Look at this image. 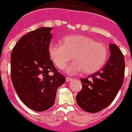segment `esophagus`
Listing matches in <instances>:
<instances>
[{
    "instance_id": "1",
    "label": "esophagus",
    "mask_w": 132,
    "mask_h": 132,
    "mask_svg": "<svg viewBox=\"0 0 132 132\" xmlns=\"http://www.w3.org/2000/svg\"><path fill=\"white\" fill-rule=\"evenodd\" d=\"M72 80V78H70V77H66V81L67 82H70Z\"/></svg>"
}]
</instances>
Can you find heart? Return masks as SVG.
<instances>
[{
  "mask_svg": "<svg viewBox=\"0 0 132 132\" xmlns=\"http://www.w3.org/2000/svg\"><path fill=\"white\" fill-rule=\"evenodd\" d=\"M48 54L56 67L63 70L72 56L75 61L67 67L66 72L74 74L84 70L92 74L101 69L108 58V49L104 44L83 35H71L62 39V44L51 42Z\"/></svg>",
  "mask_w": 132,
  "mask_h": 132,
  "instance_id": "b5f03b06",
  "label": "heart"
}]
</instances>
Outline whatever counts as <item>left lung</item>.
<instances>
[{
  "label": "left lung",
  "mask_w": 132,
  "mask_h": 132,
  "mask_svg": "<svg viewBox=\"0 0 132 132\" xmlns=\"http://www.w3.org/2000/svg\"><path fill=\"white\" fill-rule=\"evenodd\" d=\"M109 51V59L100 71L81 79L82 89L76 100L86 112L94 113L107 107L122 86L125 68L124 56L114 44H110Z\"/></svg>",
  "instance_id": "obj_1"
}]
</instances>
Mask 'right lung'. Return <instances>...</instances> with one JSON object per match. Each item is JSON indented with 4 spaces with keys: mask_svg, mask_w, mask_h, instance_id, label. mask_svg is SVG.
Returning <instances> with one entry per match:
<instances>
[{
    "mask_svg": "<svg viewBox=\"0 0 132 132\" xmlns=\"http://www.w3.org/2000/svg\"><path fill=\"white\" fill-rule=\"evenodd\" d=\"M52 28L42 27L21 37L11 53V79L20 100L35 111H44L55 102L65 77L48 54Z\"/></svg>",
    "mask_w": 132,
    "mask_h": 132,
    "instance_id": "1",
    "label": "right lung"
}]
</instances>
